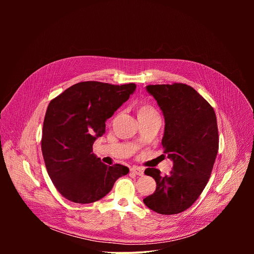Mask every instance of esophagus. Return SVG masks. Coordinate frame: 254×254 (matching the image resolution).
<instances>
[{"label":"esophagus","mask_w":254,"mask_h":254,"mask_svg":"<svg viewBox=\"0 0 254 254\" xmlns=\"http://www.w3.org/2000/svg\"><path fill=\"white\" fill-rule=\"evenodd\" d=\"M130 172L137 175V176H142L143 175V169L139 167H133L130 169Z\"/></svg>","instance_id":"esophagus-1"}]
</instances>
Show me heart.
I'll return each instance as SVG.
<instances>
[{
	"label": "heart",
	"instance_id": "heart-1",
	"mask_svg": "<svg viewBox=\"0 0 254 254\" xmlns=\"http://www.w3.org/2000/svg\"><path fill=\"white\" fill-rule=\"evenodd\" d=\"M150 114H157L155 108L148 103H142L137 107V117L143 115H150Z\"/></svg>",
	"mask_w": 254,
	"mask_h": 254
}]
</instances>
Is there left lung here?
Returning a JSON list of instances; mask_svg holds the SVG:
<instances>
[{"label": "left lung", "instance_id": "8db88e82", "mask_svg": "<svg viewBox=\"0 0 254 254\" xmlns=\"http://www.w3.org/2000/svg\"><path fill=\"white\" fill-rule=\"evenodd\" d=\"M147 90L163 112L162 144L174 165L164 177L158 169H146L144 174L155 179L157 188L143 203L159 214H178L194 204L211 176L219 148L216 115L209 102L187 84L148 85Z\"/></svg>", "mask_w": 254, "mask_h": 254}]
</instances>
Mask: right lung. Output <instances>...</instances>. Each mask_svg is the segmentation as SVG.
Listing matches in <instances>:
<instances>
[{
    "mask_svg": "<svg viewBox=\"0 0 254 254\" xmlns=\"http://www.w3.org/2000/svg\"><path fill=\"white\" fill-rule=\"evenodd\" d=\"M135 87L134 83L83 81L50 101L43 123L42 155L52 183L67 200L79 204L100 200L128 173L126 166L101 163L92 146L105 132L106 120Z\"/></svg>",
    "mask_w": 254,
    "mask_h": 254,
    "instance_id": "obj_1",
    "label": "right lung"
}]
</instances>
